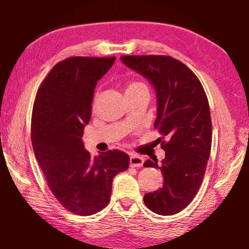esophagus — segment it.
<instances>
[{"label": "esophagus", "instance_id": "esophagus-1", "mask_svg": "<svg viewBox=\"0 0 249 249\" xmlns=\"http://www.w3.org/2000/svg\"><path fill=\"white\" fill-rule=\"evenodd\" d=\"M129 165L132 167H142L144 165V158L140 157V156L133 155L129 158Z\"/></svg>", "mask_w": 249, "mask_h": 249}]
</instances>
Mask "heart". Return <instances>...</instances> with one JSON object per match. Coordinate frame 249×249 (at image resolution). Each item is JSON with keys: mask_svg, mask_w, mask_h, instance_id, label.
Masks as SVG:
<instances>
[{"mask_svg": "<svg viewBox=\"0 0 249 249\" xmlns=\"http://www.w3.org/2000/svg\"><path fill=\"white\" fill-rule=\"evenodd\" d=\"M144 88H147V87L141 81H130L127 84V88H126V92L135 91V90H138V89H144Z\"/></svg>", "mask_w": 249, "mask_h": 249, "instance_id": "1", "label": "heart"}]
</instances>
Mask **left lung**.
Instances as JSON below:
<instances>
[{
	"instance_id": "1",
	"label": "left lung",
	"mask_w": 249,
	"mask_h": 249,
	"mask_svg": "<svg viewBox=\"0 0 249 249\" xmlns=\"http://www.w3.org/2000/svg\"><path fill=\"white\" fill-rule=\"evenodd\" d=\"M121 60L153 84L157 96L155 128L166 157L147 160L163 175L162 187L146 193L147 208L160 215H171L191 203L203 180L212 145L209 101L196 75L170 56H122Z\"/></svg>"
}]
</instances>
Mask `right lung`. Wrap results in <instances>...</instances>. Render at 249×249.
<instances>
[{"label":"right lung","mask_w":249,"mask_h":249,"mask_svg":"<svg viewBox=\"0 0 249 249\" xmlns=\"http://www.w3.org/2000/svg\"><path fill=\"white\" fill-rule=\"evenodd\" d=\"M114 61L115 57H70L58 62L41 82L34 102V154L54 197L82 216L107 205L113 178L129 165L124 151L108 150L92 157L82 142L95 86Z\"/></svg>","instance_id":"1"}]
</instances>
